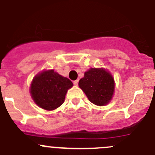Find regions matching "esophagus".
Returning a JSON list of instances; mask_svg holds the SVG:
<instances>
[{"label":"esophagus","mask_w":155,"mask_h":155,"mask_svg":"<svg viewBox=\"0 0 155 155\" xmlns=\"http://www.w3.org/2000/svg\"><path fill=\"white\" fill-rule=\"evenodd\" d=\"M74 85H78V80L74 81Z\"/></svg>","instance_id":"esophagus-1"}]
</instances>
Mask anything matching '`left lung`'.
Instances as JSON below:
<instances>
[{
    "mask_svg": "<svg viewBox=\"0 0 155 155\" xmlns=\"http://www.w3.org/2000/svg\"><path fill=\"white\" fill-rule=\"evenodd\" d=\"M78 85L90 102L98 106L110 102L114 94L115 81L105 68H90L84 73Z\"/></svg>",
    "mask_w": 155,
    "mask_h": 155,
    "instance_id": "8db88e82",
    "label": "left lung"
}]
</instances>
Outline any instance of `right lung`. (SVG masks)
Returning a JSON list of instances; mask_svg holds the SVG:
<instances>
[{
    "mask_svg": "<svg viewBox=\"0 0 155 155\" xmlns=\"http://www.w3.org/2000/svg\"><path fill=\"white\" fill-rule=\"evenodd\" d=\"M72 87L73 83L68 78L61 76L54 70H44L34 77L29 91L39 107L51 111L64 103L66 94Z\"/></svg>",
    "mask_w": 155,
    "mask_h": 155,
    "instance_id": "1",
    "label": "right lung"
}]
</instances>
